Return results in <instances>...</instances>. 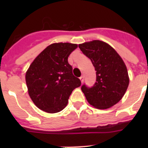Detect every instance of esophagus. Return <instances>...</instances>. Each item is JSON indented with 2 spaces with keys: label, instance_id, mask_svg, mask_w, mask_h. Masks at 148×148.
<instances>
[{
  "label": "esophagus",
  "instance_id": "1",
  "mask_svg": "<svg viewBox=\"0 0 148 148\" xmlns=\"http://www.w3.org/2000/svg\"><path fill=\"white\" fill-rule=\"evenodd\" d=\"M79 79H80V81H81V82L83 83V82H84V76H81Z\"/></svg>",
  "mask_w": 148,
  "mask_h": 148
}]
</instances>
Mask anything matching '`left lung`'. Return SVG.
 <instances>
[{"instance_id": "left-lung-1", "label": "left lung", "mask_w": 148, "mask_h": 148, "mask_svg": "<svg viewBox=\"0 0 148 148\" xmlns=\"http://www.w3.org/2000/svg\"><path fill=\"white\" fill-rule=\"evenodd\" d=\"M96 71V82L91 87L85 84L81 89L88 102L97 109L110 108L122 98L129 85L127 67L112 46L99 40L79 45Z\"/></svg>"}]
</instances>
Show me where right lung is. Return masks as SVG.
Here are the masks:
<instances>
[{"mask_svg": "<svg viewBox=\"0 0 148 148\" xmlns=\"http://www.w3.org/2000/svg\"><path fill=\"white\" fill-rule=\"evenodd\" d=\"M77 45L56 43L46 48L26 74L28 94L37 107L49 113L62 111L81 81L74 77L68 57Z\"/></svg>", "mask_w": 148, "mask_h": 148, "instance_id": "add662e5", "label": "right lung"}]
</instances>
